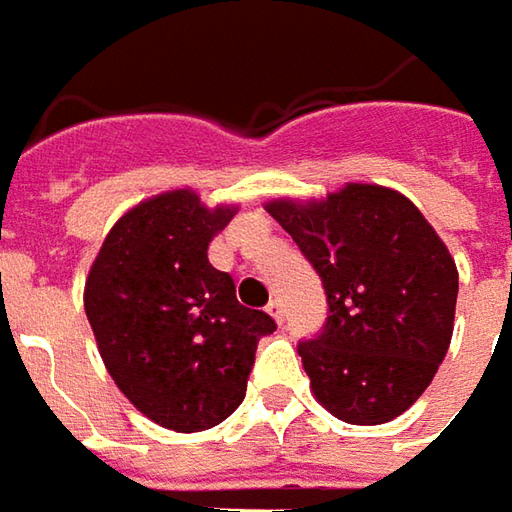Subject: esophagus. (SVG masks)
<instances>
[{
	"instance_id": "1",
	"label": "esophagus",
	"mask_w": 512,
	"mask_h": 512,
	"mask_svg": "<svg viewBox=\"0 0 512 512\" xmlns=\"http://www.w3.org/2000/svg\"><path fill=\"white\" fill-rule=\"evenodd\" d=\"M267 312H270V315H273V318H276V321H284V304H281L279 298H273V301H270V304H267Z\"/></svg>"
}]
</instances>
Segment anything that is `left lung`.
Returning <instances> with one entry per match:
<instances>
[{"instance_id":"8db88e82","label":"left lung","mask_w":512,"mask_h":512,"mask_svg":"<svg viewBox=\"0 0 512 512\" xmlns=\"http://www.w3.org/2000/svg\"><path fill=\"white\" fill-rule=\"evenodd\" d=\"M321 276L327 324L298 344L315 400L352 425L400 417L428 389L454 335L459 273L417 205L349 183L327 200L267 202Z\"/></svg>"}]
</instances>
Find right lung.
<instances>
[{
  "mask_svg": "<svg viewBox=\"0 0 512 512\" xmlns=\"http://www.w3.org/2000/svg\"><path fill=\"white\" fill-rule=\"evenodd\" d=\"M233 214V205L205 208L188 188L140 202L106 233L84 287L106 372L137 411L180 434L231 417L259 338L276 329L208 262Z\"/></svg>",
  "mask_w": 512,
  "mask_h": 512,
  "instance_id": "add662e5",
  "label": "right lung"
}]
</instances>
